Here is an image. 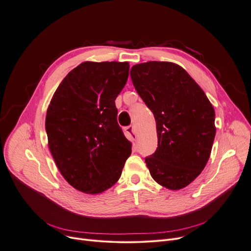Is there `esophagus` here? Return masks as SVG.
I'll return each mask as SVG.
<instances>
[{"label":"esophagus","instance_id":"esophagus-1","mask_svg":"<svg viewBox=\"0 0 251 251\" xmlns=\"http://www.w3.org/2000/svg\"><path fill=\"white\" fill-rule=\"evenodd\" d=\"M125 132H126V134L129 136L131 139H133V140L137 139V132H136V129H135L134 126L126 127L125 128Z\"/></svg>","mask_w":251,"mask_h":251}]
</instances>
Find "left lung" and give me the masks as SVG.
I'll use <instances>...</instances> for the list:
<instances>
[{
	"label": "left lung",
	"mask_w": 251,
	"mask_h": 251,
	"mask_svg": "<svg viewBox=\"0 0 251 251\" xmlns=\"http://www.w3.org/2000/svg\"><path fill=\"white\" fill-rule=\"evenodd\" d=\"M130 75L156 121L158 147L145 158L150 174L167 189L184 188L210 157L216 133L214 108L200 86L175 63L136 64Z\"/></svg>",
	"instance_id": "8db88e82"
}]
</instances>
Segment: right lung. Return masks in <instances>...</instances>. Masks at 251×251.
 Returning <instances> with one entry per match:
<instances>
[{"label": "right lung", "mask_w": 251, "mask_h": 251, "mask_svg": "<svg viewBox=\"0 0 251 251\" xmlns=\"http://www.w3.org/2000/svg\"><path fill=\"white\" fill-rule=\"evenodd\" d=\"M128 76V62H83L63 79L49 104V149L65 180L83 193L112 187L131 154L115 106Z\"/></svg>", "instance_id": "right-lung-1"}]
</instances>
